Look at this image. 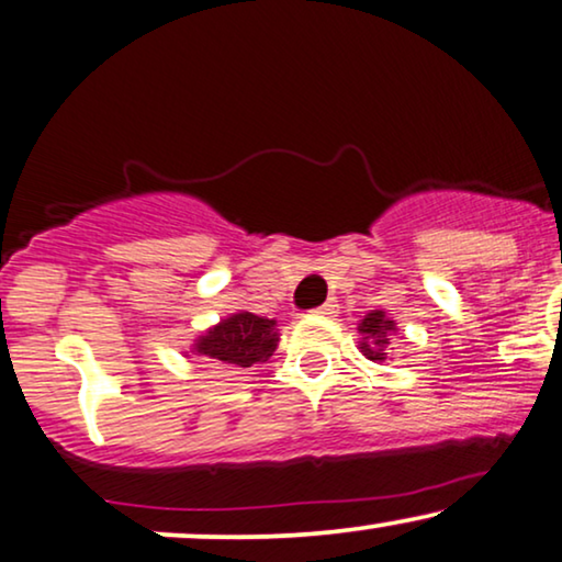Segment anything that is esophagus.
<instances>
[{
  "instance_id": "esophagus-1",
  "label": "esophagus",
  "mask_w": 562,
  "mask_h": 562,
  "mask_svg": "<svg viewBox=\"0 0 562 562\" xmlns=\"http://www.w3.org/2000/svg\"><path fill=\"white\" fill-rule=\"evenodd\" d=\"M317 315H325V317H335L338 315V302L335 299H327V302L323 304V307L317 310Z\"/></svg>"
}]
</instances>
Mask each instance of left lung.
I'll return each mask as SVG.
<instances>
[{
    "instance_id": "left-lung-1",
    "label": "left lung",
    "mask_w": 562,
    "mask_h": 562,
    "mask_svg": "<svg viewBox=\"0 0 562 562\" xmlns=\"http://www.w3.org/2000/svg\"><path fill=\"white\" fill-rule=\"evenodd\" d=\"M395 319H390L382 310L369 312L367 317L359 323V333H361V353L367 356L369 361H379L382 363L387 359V348H390V335L395 333Z\"/></svg>"
}]
</instances>
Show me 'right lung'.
<instances>
[{
	"mask_svg": "<svg viewBox=\"0 0 562 562\" xmlns=\"http://www.w3.org/2000/svg\"><path fill=\"white\" fill-rule=\"evenodd\" d=\"M276 346H279L276 319L258 317L252 312H237V315L209 327L195 340L193 351L227 363V367L250 369L255 363H266L271 359Z\"/></svg>",
	"mask_w": 562,
	"mask_h": 562,
	"instance_id": "1",
	"label": "right lung"
}]
</instances>
